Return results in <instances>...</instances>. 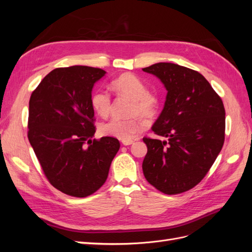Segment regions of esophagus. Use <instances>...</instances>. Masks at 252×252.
Instances as JSON below:
<instances>
[{
  "instance_id": "esophagus-1",
  "label": "esophagus",
  "mask_w": 252,
  "mask_h": 252,
  "mask_svg": "<svg viewBox=\"0 0 252 252\" xmlns=\"http://www.w3.org/2000/svg\"><path fill=\"white\" fill-rule=\"evenodd\" d=\"M133 142H134V141H132V140H129V141H123V142H122V144H123L124 146H128V145H131V144H133Z\"/></svg>"
}]
</instances>
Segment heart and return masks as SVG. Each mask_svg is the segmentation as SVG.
Wrapping results in <instances>:
<instances>
[{
  "label": "heart",
  "instance_id": "obj_1",
  "mask_svg": "<svg viewBox=\"0 0 252 252\" xmlns=\"http://www.w3.org/2000/svg\"><path fill=\"white\" fill-rule=\"evenodd\" d=\"M111 87L121 95L130 98V116L152 117L157 111L158 96L146 90L145 84L134 74L125 73L113 80ZM91 106L100 117H107L111 108L110 96L105 91L97 90L91 95ZM144 122L139 117L128 120L111 119L100 125L102 134L112 136L123 141L131 140L134 135L143 130Z\"/></svg>",
  "mask_w": 252,
  "mask_h": 252
}]
</instances>
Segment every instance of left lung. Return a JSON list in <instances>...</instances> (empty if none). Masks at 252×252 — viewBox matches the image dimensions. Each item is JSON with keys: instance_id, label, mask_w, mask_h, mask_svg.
<instances>
[{"instance_id": "obj_1", "label": "left lung", "mask_w": 252, "mask_h": 252, "mask_svg": "<svg viewBox=\"0 0 252 252\" xmlns=\"http://www.w3.org/2000/svg\"><path fill=\"white\" fill-rule=\"evenodd\" d=\"M167 90L164 108L152 131L165 138H143L147 154L143 173L165 194L193 188L215 163L225 140V108L209 82L195 70L172 63L143 68Z\"/></svg>"}]
</instances>
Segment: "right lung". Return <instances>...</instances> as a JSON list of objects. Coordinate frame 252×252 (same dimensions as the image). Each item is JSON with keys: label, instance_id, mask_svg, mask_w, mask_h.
<instances>
[{"label": "right lung", "instance_id": "1", "mask_svg": "<svg viewBox=\"0 0 252 252\" xmlns=\"http://www.w3.org/2000/svg\"><path fill=\"white\" fill-rule=\"evenodd\" d=\"M100 68H56L29 100L28 140L50 184L65 194L85 197L107 180L120 142L93 140L94 85L105 75Z\"/></svg>", "mask_w": 252, "mask_h": 252}]
</instances>
